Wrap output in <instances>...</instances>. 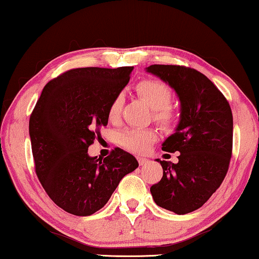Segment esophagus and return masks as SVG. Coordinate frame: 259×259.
Wrapping results in <instances>:
<instances>
[{
	"label": "esophagus",
	"mask_w": 259,
	"mask_h": 259,
	"mask_svg": "<svg viewBox=\"0 0 259 259\" xmlns=\"http://www.w3.org/2000/svg\"><path fill=\"white\" fill-rule=\"evenodd\" d=\"M137 160H138V163H140L141 166H144V165H146L150 161L148 158H143V157H137Z\"/></svg>",
	"instance_id": "1"
}]
</instances>
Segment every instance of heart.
Here are the masks:
<instances>
[{
	"instance_id": "heart-1",
	"label": "heart",
	"mask_w": 259,
	"mask_h": 259,
	"mask_svg": "<svg viewBox=\"0 0 259 259\" xmlns=\"http://www.w3.org/2000/svg\"><path fill=\"white\" fill-rule=\"evenodd\" d=\"M136 92L141 99L148 103V106L154 110V121L163 125H169L175 122L176 114L168 106L171 101V90L161 81L154 79L141 80L136 84ZM122 96H115L108 109V117L110 121H116L122 108ZM157 135L150 129L129 128L119 134V143L123 148L129 151L143 153L148 151L150 145L156 140Z\"/></svg>"
}]
</instances>
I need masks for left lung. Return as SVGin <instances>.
I'll list each match as a JSON object with an SVG mask.
<instances>
[{
	"mask_svg": "<svg viewBox=\"0 0 259 259\" xmlns=\"http://www.w3.org/2000/svg\"><path fill=\"white\" fill-rule=\"evenodd\" d=\"M145 71L167 83L180 101L175 134L161 144L178 151L179 161L156 159L163 178L150 188L158 206L184 215L199 209L218 190L228 171L233 150V114L215 84L193 68L151 65Z\"/></svg>",
	"mask_w": 259,
	"mask_h": 259,
	"instance_id": "8db88e82",
	"label": "left lung"
}]
</instances>
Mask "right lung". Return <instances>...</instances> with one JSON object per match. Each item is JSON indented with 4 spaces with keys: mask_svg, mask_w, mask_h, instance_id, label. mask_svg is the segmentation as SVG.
I'll list each match as a JSON object with an SVG mask.
<instances>
[{
    "mask_svg": "<svg viewBox=\"0 0 259 259\" xmlns=\"http://www.w3.org/2000/svg\"><path fill=\"white\" fill-rule=\"evenodd\" d=\"M133 69H69L46 83L31 114L37 177L52 201L69 214L88 216L101 209L123 177L138 167L136 158L119 148L103 160L88 154Z\"/></svg>",
    "mask_w": 259,
    "mask_h": 259,
    "instance_id": "1",
    "label": "right lung"
}]
</instances>
